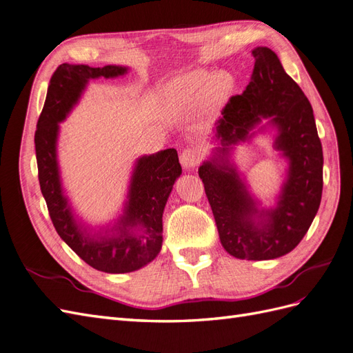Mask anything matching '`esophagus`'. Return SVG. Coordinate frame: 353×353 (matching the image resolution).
<instances>
[{"label":"esophagus","instance_id":"esophagus-1","mask_svg":"<svg viewBox=\"0 0 353 353\" xmlns=\"http://www.w3.org/2000/svg\"><path fill=\"white\" fill-rule=\"evenodd\" d=\"M179 160L184 169H194L200 163V160H202V147L194 144L184 148Z\"/></svg>","mask_w":353,"mask_h":353}]
</instances>
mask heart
Here are the masks:
<instances>
[{
  "instance_id": "b5f03b06",
  "label": "heart",
  "mask_w": 353,
  "mask_h": 353,
  "mask_svg": "<svg viewBox=\"0 0 353 353\" xmlns=\"http://www.w3.org/2000/svg\"><path fill=\"white\" fill-rule=\"evenodd\" d=\"M232 80L227 74H216L215 77L203 70L188 72L176 79L168 90L169 99L178 105H192L208 88H211V97L220 99L228 92Z\"/></svg>"
}]
</instances>
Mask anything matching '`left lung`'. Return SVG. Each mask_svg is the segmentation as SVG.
Wrapping results in <instances>:
<instances>
[{
	"mask_svg": "<svg viewBox=\"0 0 353 353\" xmlns=\"http://www.w3.org/2000/svg\"><path fill=\"white\" fill-rule=\"evenodd\" d=\"M252 80L234 94L216 121L220 153L247 136L261 117H270L280 128L276 148L290 159L288 184L274 212L258 213L235 171L223 158L206 161L199 169L224 250L242 260H272L292 251L307 233L322 197V144L313 110L300 85L285 72L268 47L252 50ZM258 213L262 223L255 225Z\"/></svg>",
	"mask_w": 353,
	"mask_h": 353,
	"instance_id": "obj_1",
	"label": "left lung"
}]
</instances>
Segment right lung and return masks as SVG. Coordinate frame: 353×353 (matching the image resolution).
<instances>
[{
	"label": "right lung",
	"mask_w": 353,
	"mask_h": 353,
	"mask_svg": "<svg viewBox=\"0 0 353 353\" xmlns=\"http://www.w3.org/2000/svg\"><path fill=\"white\" fill-rule=\"evenodd\" d=\"M125 72L126 68L116 65H107L103 68L59 65L50 79L34 138L38 181L56 232L84 263L105 273H129L156 259L163 241L161 215L175 179L181 175L175 148L142 157L133 172L129 203L120 220L119 233L98 241L89 239L75 224L68 202L62 194L56 163L58 123L79 101L90 79H110Z\"/></svg>",
	"instance_id": "obj_1"
}]
</instances>
